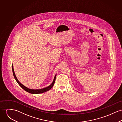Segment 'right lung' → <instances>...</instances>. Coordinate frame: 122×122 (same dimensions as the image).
<instances>
[{
  "label": "right lung",
  "instance_id": "right-lung-1",
  "mask_svg": "<svg viewBox=\"0 0 122 122\" xmlns=\"http://www.w3.org/2000/svg\"><path fill=\"white\" fill-rule=\"evenodd\" d=\"M12 72H13V76H14V77L16 81H17V82L19 85V86H20V87L22 89H23L26 92H28L29 93H30L31 94H40V93H42L45 92H46L49 91L53 87V85H54V83H55V80H56V74L55 76H54V79L53 80L52 83L50 84L49 86H47L46 87H45V88H42V89H36V90H35V89H31L28 88L27 87H26L25 86H24L23 84H22L18 80V78L16 77V76L15 74V72H14V69H13V65L12 64Z\"/></svg>",
  "mask_w": 122,
  "mask_h": 122
}]
</instances>
